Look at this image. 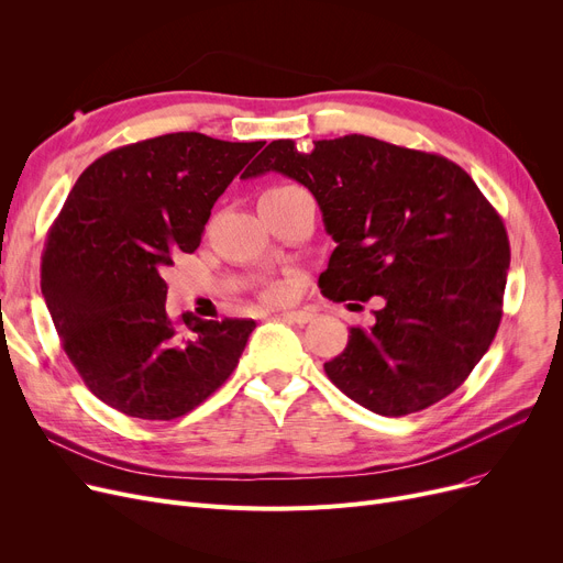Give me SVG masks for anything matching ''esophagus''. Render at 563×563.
<instances>
[{
  "label": "esophagus",
  "mask_w": 563,
  "mask_h": 563,
  "mask_svg": "<svg viewBox=\"0 0 563 563\" xmlns=\"http://www.w3.org/2000/svg\"><path fill=\"white\" fill-rule=\"evenodd\" d=\"M278 317L285 321H291V323H299V327H303V323H308L312 319V314L308 310H285Z\"/></svg>",
  "instance_id": "34e87169"
}]
</instances>
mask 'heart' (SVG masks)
Here are the masks:
<instances>
[{
    "label": "heart",
    "mask_w": 563,
    "mask_h": 563,
    "mask_svg": "<svg viewBox=\"0 0 563 563\" xmlns=\"http://www.w3.org/2000/svg\"><path fill=\"white\" fill-rule=\"evenodd\" d=\"M278 189H291V187H278ZM264 299H266V301H272V303L283 301V299H285V289H280V287L266 289V291H264Z\"/></svg>",
    "instance_id": "1"
}]
</instances>
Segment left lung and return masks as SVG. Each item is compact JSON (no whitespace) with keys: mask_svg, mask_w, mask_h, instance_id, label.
Wrapping results in <instances>:
<instances>
[{"mask_svg":"<svg viewBox=\"0 0 563 563\" xmlns=\"http://www.w3.org/2000/svg\"><path fill=\"white\" fill-rule=\"evenodd\" d=\"M269 170L312 191L338 244L323 297L351 310L380 297L374 327H353L323 363L329 378L386 418L452 395L497 333L511 262L507 228L475 180L448 157L363 134L314 141L310 153L272 141L242 177Z\"/></svg>","mask_w":563,"mask_h":563,"instance_id":"1","label":"left lung"}]
</instances>
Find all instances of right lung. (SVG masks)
Instances as JSON below:
<instances>
[{
    "label": "right lung",
    "mask_w": 563,
    "mask_h": 563,
    "mask_svg": "<svg viewBox=\"0 0 563 563\" xmlns=\"http://www.w3.org/2000/svg\"><path fill=\"white\" fill-rule=\"evenodd\" d=\"M262 145L164 134L102 155L70 189L47 232L41 289L66 356L107 406L183 418L240 363L255 321L170 319L164 269L198 249L217 198Z\"/></svg>",
    "instance_id": "obj_1"
}]
</instances>
